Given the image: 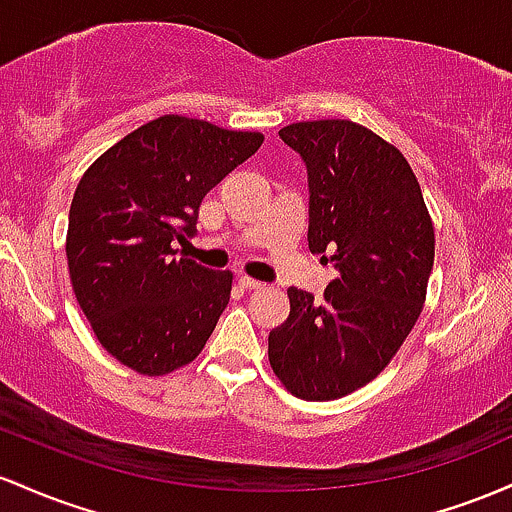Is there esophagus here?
Returning <instances> with one entry per match:
<instances>
[{
  "label": "esophagus",
  "instance_id": "1",
  "mask_svg": "<svg viewBox=\"0 0 512 512\" xmlns=\"http://www.w3.org/2000/svg\"><path fill=\"white\" fill-rule=\"evenodd\" d=\"M239 285L244 287V290H263L261 280L249 278V275H239Z\"/></svg>",
  "mask_w": 512,
  "mask_h": 512
}]
</instances>
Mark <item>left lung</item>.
<instances>
[{
  "label": "left lung",
  "instance_id": "1",
  "mask_svg": "<svg viewBox=\"0 0 512 512\" xmlns=\"http://www.w3.org/2000/svg\"><path fill=\"white\" fill-rule=\"evenodd\" d=\"M307 166V241L338 278L314 302L290 287V317L268 336L287 392L341 399L365 387L406 341L433 271L435 234L399 149L353 120H307L278 132Z\"/></svg>",
  "mask_w": 512,
  "mask_h": 512
}]
</instances>
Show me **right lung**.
Wrapping results in <instances>:
<instances>
[{
	"label": "right lung",
	"instance_id": "right-lung-1",
	"mask_svg": "<svg viewBox=\"0 0 512 512\" xmlns=\"http://www.w3.org/2000/svg\"><path fill=\"white\" fill-rule=\"evenodd\" d=\"M261 132L162 116L103 152L74 191L67 263L96 338L140 375L198 358L232 292V273L179 256L203 198L261 147Z\"/></svg>",
	"mask_w": 512,
	"mask_h": 512
}]
</instances>
